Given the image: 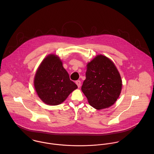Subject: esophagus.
<instances>
[{
	"label": "esophagus",
	"instance_id": "obj_1",
	"mask_svg": "<svg viewBox=\"0 0 154 154\" xmlns=\"http://www.w3.org/2000/svg\"><path fill=\"white\" fill-rule=\"evenodd\" d=\"M75 83H76V84L77 85V86H78V88H79V87H81V81H76L75 82Z\"/></svg>",
	"mask_w": 154,
	"mask_h": 154
}]
</instances>
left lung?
I'll return each mask as SVG.
<instances>
[{
    "label": "left lung",
    "instance_id": "obj_1",
    "mask_svg": "<svg viewBox=\"0 0 154 154\" xmlns=\"http://www.w3.org/2000/svg\"><path fill=\"white\" fill-rule=\"evenodd\" d=\"M81 90L89 104L97 110L108 108L119 98L122 87L119 72L107 57L98 55L87 65Z\"/></svg>",
    "mask_w": 154,
    "mask_h": 154
}]
</instances>
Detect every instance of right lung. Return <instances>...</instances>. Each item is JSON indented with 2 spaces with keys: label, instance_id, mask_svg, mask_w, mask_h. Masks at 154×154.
<instances>
[{
  "label": "right lung",
  "instance_id": "add662e5",
  "mask_svg": "<svg viewBox=\"0 0 154 154\" xmlns=\"http://www.w3.org/2000/svg\"><path fill=\"white\" fill-rule=\"evenodd\" d=\"M34 87L44 103L57 106L78 88L70 79L59 57L54 54L47 56L39 66L34 78Z\"/></svg>",
  "mask_w": 154,
  "mask_h": 154
}]
</instances>
